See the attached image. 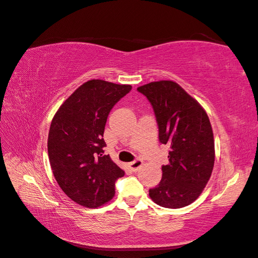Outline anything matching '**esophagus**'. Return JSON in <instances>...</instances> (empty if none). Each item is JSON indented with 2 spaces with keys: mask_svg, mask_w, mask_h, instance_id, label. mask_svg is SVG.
<instances>
[{
  "mask_svg": "<svg viewBox=\"0 0 258 258\" xmlns=\"http://www.w3.org/2000/svg\"><path fill=\"white\" fill-rule=\"evenodd\" d=\"M142 165H143V161L141 159H137L135 161L128 163V167L130 168L131 171H134V172H136V171H138L140 168L142 167Z\"/></svg>",
  "mask_w": 258,
  "mask_h": 258,
  "instance_id": "34e87169",
  "label": "esophagus"
}]
</instances>
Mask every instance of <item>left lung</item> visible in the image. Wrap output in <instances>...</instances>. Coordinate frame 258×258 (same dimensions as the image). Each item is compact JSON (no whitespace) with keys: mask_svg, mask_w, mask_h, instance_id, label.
<instances>
[{"mask_svg":"<svg viewBox=\"0 0 258 258\" xmlns=\"http://www.w3.org/2000/svg\"><path fill=\"white\" fill-rule=\"evenodd\" d=\"M138 90L150 101L159 128V141L170 145L169 163L150 189L160 207L179 209L196 200L212 174L215 148L205 108L173 81L152 82Z\"/></svg>","mask_w":258,"mask_h":258,"instance_id":"1","label":"left lung"}]
</instances>
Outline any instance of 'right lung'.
<instances>
[{"instance_id": "right-lung-1", "label": "right lung", "mask_w": 258, "mask_h": 258, "mask_svg": "<svg viewBox=\"0 0 258 258\" xmlns=\"http://www.w3.org/2000/svg\"><path fill=\"white\" fill-rule=\"evenodd\" d=\"M131 85L90 80L80 86L54 114L47 150L60 188L76 204L98 208L113 199L115 182L124 175L104 155L107 116Z\"/></svg>"}]
</instances>
